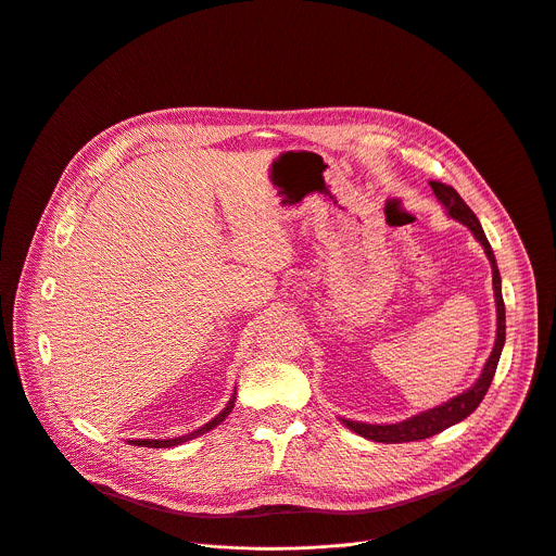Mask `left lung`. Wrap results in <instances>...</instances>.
<instances>
[{
  "instance_id": "8db88e82",
  "label": "left lung",
  "mask_w": 556,
  "mask_h": 556,
  "mask_svg": "<svg viewBox=\"0 0 556 556\" xmlns=\"http://www.w3.org/2000/svg\"><path fill=\"white\" fill-rule=\"evenodd\" d=\"M438 202L444 206L446 215L453 217L455 222L464 224L475 240H478L491 262L493 268V292H495V309H497V339L493 345V352L489 356V361L484 363V369L480 374V378L472 382V387H468L466 391L457 393L455 399L427 409L418 416H412L407 420L393 422V425H367V422H356V420H348V418H339L350 431L374 440V442H384V444H401V442H416V440H425L431 438L457 422H462L464 418H468L475 409L480 407V403L484 401V395L493 382L502 350H504V341H506V307H504V296H502V277H500V268H497V260L493 255V249L486 240V232L480 224V219L475 217V213L468 208V204L459 198V193L442 182H429Z\"/></svg>"
}]
</instances>
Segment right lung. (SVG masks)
Here are the masks:
<instances>
[{"instance_id": "1", "label": "right lung", "mask_w": 556, "mask_h": 556, "mask_svg": "<svg viewBox=\"0 0 556 556\" xmlns=\"http://www.w3.org/2000/svg\"><path fill=\"white\" fill-rule=\"evenodd\" d=\"M232 407H235V393L230 395V401L226 403V407H224L213 420H208L206 425H202V427L195 429L193 433H187V435H180V438H169V440H127V444H134V446H149V448H169V446H178V444H182V442H189V440H193V438H198V435H202V433L215 429L219 422H224V420L228 418V414L232 412Z\"/></svg>"}]
</instances>
